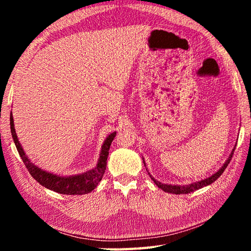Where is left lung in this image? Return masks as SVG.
Returning <instances> with one entry per match:
<instances>
[{
    "label": "left lung",
    "instance_id": "left-lung-1",
    "mask_svg": "<svg viewBox=\"0 0 251 251\" xmlns=\"http://www.w3.org/2000/svg\"><path fill=\"white\" fill-rule=\"evenodd\" d=\"M235 148H236V147H233V150H232V151L230 152V155H229L227 160L225 161V164L223 165L222 167H220V168L218 169L217 172H216L215 174H212L211 176L205 178V179H201V180L196 181V182H192V184H189V185H172V184H164V182H161V181H159V180L155 179V178L152 177L150 173H148L147 169H146V171H147V173H148V175L151 176L152 181H154L155 184H156L157 186H158L160 189H163L164 192L169 193V194H175V195L189 194V193L195 192V190H198V189L202 188V187H206V186H208V185H210V184H212V182H214L215 180H217L218 178H219L220 176H222V174L225 172V169H226V167L228 166L229 161L231 160V157H232L233 151H235ZM143 163H144V165H145V166H146L145 160H144V158H143Z\"/></svg>",
    "mask_w": 251,
    "mask_h": 251
}]
</instances>
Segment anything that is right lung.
I'll list each match as a JSON object with an SVG mask.
<instances>
[{
  "label": "right lung",
  "instance_id": "add662e5",
  "mask_svg": "<svg viewBox=\"0 0 251 251\" xmlns=\"http://www.w3.org/2000/svg\"><path fill=\"white\" fill-rule=\"evenodd\" d=\"M10 126L12 138H13L15 143L16 150H18L21 158H22L23 163L25 164V167L27 168L32 177L39 184L44 186L45 188L63 195H84L91 193L92 190L96 188V186L99 185V182L101 180L105 174L110 144H112L114 137L116 136V131H113V133H110L106 137L103 145H101L100 158L97 160V164L94 168L82 174H77V175L61 176L57 175V174L44 171V169L36 166L35 164L32 163L27 155L25 154L23 147L18 138V135H16L12 110L10 115Z\"/></svg>",
  "mask_w": 251,
  "mask_h": 251
}]
</instances>
